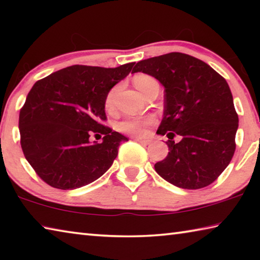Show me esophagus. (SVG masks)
Listing matches in <instances>:
<instances>
[{"instance_id":"esophagus-1","label":"esophagus","mask_w":260,"mask_h":260,"mask_svg":"<svg viewBox=\"0 0 260 260\" xmlns=\"http://www.w3.org/2000/svg\"><path fill=\"white\" fill-rule=\"evenodd\" d=\"M134 140L136 141V142H139V143L142 144V146H148V144L151 142L150 140H144V139H140V138H135Z\"/></svg>"}]
</instances>
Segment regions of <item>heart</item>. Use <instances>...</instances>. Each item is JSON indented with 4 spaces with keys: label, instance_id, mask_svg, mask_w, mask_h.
I'll use <instances>...</instances> for the list:
<instances>
[{
    "label": "heart",
    "instance_id": "obj_1",
    "mask_svg": "<svg viewBox=\"0 0 260 260\" xmlns=\"http://www.w3.org/2000/svg\"><path fill=\"white\" fill-rule=\"evenodd\" d=\"M133 82H134V86L138 88L142 95L149 87H151L152 85H156L157 83L155 79L150 76H146V74H139V76L134 77ZM114 95H116V88H113V89L109 91L107 100H105V107L108 109L112 107ZM152 122H153L152 117L142 118V119H126V120L120 121L119 124H118V129L122 132V133L141 136L146 133V127L148 125L152 124Z\"/></svg>",
    "mask_w": 260,
    "mask_h": 260
}]
</instances>
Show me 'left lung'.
I'll use <instances>...</instances> for the list:
<instances>
[{
	"label": "left lung",
	"mask_w": 260,
	"mask_h": 260,
	"mask_svg": "<svg viewBox=\"0 0 260 260\" xmlns=\"http://www.w3.org/2000/svg\"><path fill=\"white\" fill-rule=\"evenodd\" d=\"M164 86V117L157 134L170 140L169 155L155 164L167 182L182 189L204 188L217 180L235 151L239 116L227 81L203 60L182 52L135 64ZM182 136L175 144V134Z\"/></svg>",
	"instance_id": "1"
}]
</instances>
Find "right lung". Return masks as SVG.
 Masks as SVG:
<instances>
[{
  "mask_svg": "<svg viewBox=\"0 0 260 260\" xmlns=\"http://www.w3.org/2000/svg\"><path fill=\"white\" fill-rule=\"evenodd\" d=\"M134 63L114 69L72 65L34 83L19 113L20 144L35 172L49 186L73 190L107 172L128 141L101 124L105 100ZM104 134L102 144L89 138Z\"/></svg>",
  "mask_w": 260,
  "mask_h": 260,
  "instance_id": "1",
  "label": "right lung"
}]
</instances>
